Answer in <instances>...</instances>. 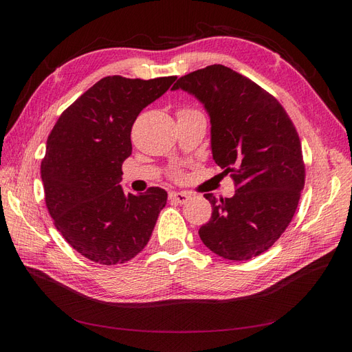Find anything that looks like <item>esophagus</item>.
Segmentation results:
<instances>
[{"label": "esophagus", "mask_w": 352, "mask_h": 352, "mask_svg": "<svg viewBox=\"0 0 352 352\" xmlns=\"http://www.w3.org/2000/svg\"><path fill=\"white\" fill-rule=\"evenodd\" d=\"M168 198L177 202V204H185V202L190 198V194L188 192H170Z\"/></svg>", "instance_id": "34e87169"}]
</instances>
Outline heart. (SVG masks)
Returning a JSON list of instances; mask_svg holds the SVG:
<instances>
[{
  "mask_svg": "<svg viewBox=\"0 0 352 352\" xmlns=\"http://www.w3.org/2000/svg\"><path fill=\"white\" fill-rule=\"evenodd\" d=\"M185 111H195V110H190V109H184V110H180L179 113H185ZM170 175H172V177H175V179H180L182 177V170L180 168H173L172 172H170Z\"/></svg>",
  "mask_w": 352,
  "mask_h": 352,
  "instance_id": "b5f03b06",
  "label": "heart"
}]
</instances>
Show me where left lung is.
Returning <instances> with one entry per match:
<instances>
[{"mask_svg":"<svg viewBox=\"0 0 352 352\" xmlns=\"http://www.w3.org/2000/svg\"><path fill=\"white\" fill-rule=\"evenodd\" d=\"M206 105L212 158L230 175L235 195L219 199L198 230L207 248L226 260H250L267 251L289 226L305 184L301 141L282 104L260 85L221 65L179 78Z\"/></svg>","mask_w":352,"mask_h":352,"instance_id":"left-lung-1","label":"left lung"}]
</instances>
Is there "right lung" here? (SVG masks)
Instances as JSON below:
<instances>
[{
    "instance_id": "add662e5",
    "label": "right lung",
    "mask_w": 352,
    "mask_h": 352,
    "mask_svg": "<svg viewBox=\"0 0 352 352\" xmlns=\"http://www.w3.org/2000/svg\"><path fill=\"white\" fill-rule=\"evenodd\" d=\"M175 80L102 78L52 127L41 163L45 204L63 238L91 261L126 263L150 241L167 192L153 186L124 194L122 164L132 154L138 114Z\"/></svg>"
}]
</instances>
